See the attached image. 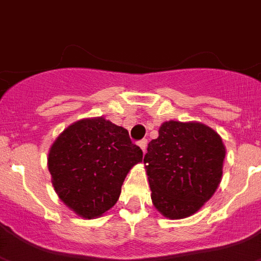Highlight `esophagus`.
Masks as SVG:
<instances>
[{
  "label": "esophagus",
  "mask_w": 261,
  "mask_h": 261,
  "mask_svg": "<svg viewBox=\"0 0 261 261\" xmlns=\"http://www.w3.org/2000/svg\"><path fill=\"white\" fill-rule=\"evenodd\" d=\"M138 146L142 148L143 152H146V148H147V139H142V141L138 142Z\"/></svg>",
  "instance_id": "34e87169"
}]
</instances>
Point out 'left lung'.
<instances>
[{"mask_svg":"<svg viewBox=\"0 0 261 261\" xmlns=\"http://www.w3.org/2000/svg\"><path fill=\"white\" fill-rule=\"evenodd\" d=\"M224 158L222 138L211 127L164 122L143 159L158 211L183 219L201 208L222 180Z\"/></svg>","mask_w":261,"mask_h":261,"instance_id":"left-lung-1","label":"left lung"}]
</instances>
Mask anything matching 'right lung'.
I'll use <instances>...</instances> for the list:
<instances>
[{
	"mask_svg": "<svg viewBox=\"0 0 261 261\" xmlns=\"http://www.w3.org/2000/svg\"><path fill=\"white\" fill-rule=\"evenodd\" d=\"M142 158L126 128L100 117L67 127L53 143L47 166L61 200L93 219L117 203L126 175Z\"/></svg>",
	"mask_w": 261,
	"mask_h": 261,
	"instance_id": "1",
	"label": "right lung"
}]
</instances>
